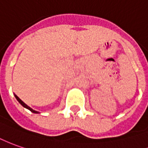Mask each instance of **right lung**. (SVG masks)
<instances>
[{
    "instance_id": "1",
    "label": "right lung",
    "mask_w": 148,
    "mask_h": 148,
    "mask_svg": "<svg viewBox=\"0 0 148 148\" xmlns=\"http://www.w3.org/2000/svg\"><path fill=\"white\" fill-rule=\"evenodd\" d=\"M14 96H15V98L17 99V100H18V101L19 102V103H20V104H21L22 106H23L24 108H27V109H29V110H30V111H31L32 112H33V113H40V112H38V111H36V110L32 109L31 107H29L28 105H27V104L24 103V102L23 101V100H22V99L19 98L18 96H17V95H15V94H14Z\"/></svg>"
}]
</instances>
